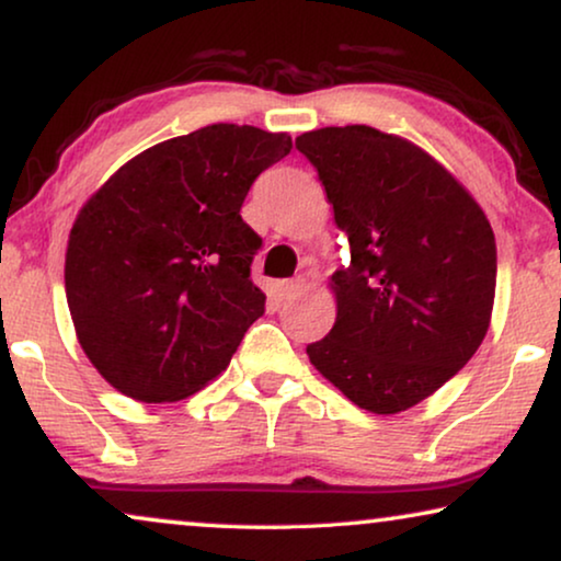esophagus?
I'll return each instance as SVG.
<instances>
[{"mask_svg": "<svg viewBox=\"0 0 561 561\" xmlns=\"http://www.w3.org/2000/svg\"><path fill=\"white\" fill-rule=\"evenodd\" d=\"M306 290V283L304 280H286V283H280V298L283 301H296L298 296H301Z\"/></svg>", "mask_w": 561, "mask_h": 561, "instance_id": "34e87169", "label": "esophagus"}]
</instances>
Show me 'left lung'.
I'll list each match as a JSON object with an SVG mask.
<instances>
[{"label":"left lung","instance_id":"1","mask_svg":"<svg viewBox=\"0 0 561 561\" xmlns=\"http://www.w3.org/2000/svg\"><path fill=\"white\" fill-rule=\"evenodd\" d=\"M317 168L350 265L332 275L336 321L311 365L373 413L411 409L485 340L497 252L474 198L432 156L367 125L296 137Z\"/></svg>","mask_w":561,"mask_h":561}]
</instances>
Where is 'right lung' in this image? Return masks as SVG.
I'll list each match as a JSON object with an SVG mask.
<instances>
[{"instance_id":"right-lung-1","label":"right lung","mask_w":561,"mask_h":561,"mask_svg":"<svg viewBox=\"0 0 561 561\" xmlns=\"http://www.w3.org/2000/svg\"><path fill=\"white\" fill-rule=\"evenodd\" d=\"M286 133L206 125L140 152L83 206L68 237L66 298L91 365L142 403L181 401L227 370L265 294L263 237L242 221Z\"/></svg>"}]
</instances>
